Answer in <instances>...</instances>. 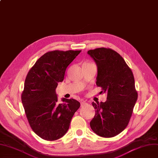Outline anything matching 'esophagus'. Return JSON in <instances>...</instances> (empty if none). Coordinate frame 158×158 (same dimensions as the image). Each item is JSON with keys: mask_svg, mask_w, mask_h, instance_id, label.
I'll use <instances>...</instances> for the list:
<instances>
[{"mask_svg": "<svg viewBox=\"0 0 158 158\" xmlns=\"http://www.w3.org/2000/svg\"><path fill=\"white\" fill-rule=\"evenodd\" d=\"M85 105H88V103H87L85 101H82V102H81V107L84 106H85Z\"/></svg>", "mask_w": 158, "mask_h": 158, "instance_id": "1", "label": "esophagus"}]
</instances>
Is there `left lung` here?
I'll list each match as a JSON object with an SVG mask.
<instances>
[{
    "label": "left lung",
    "mask_w": 158,
    "mask_h": 158,
    "mask_svg": "<svg viewBox=\"0 0 158 158\" xmlns=\"http://www.w3.org/2000/svg\"><path fill=\"white\" fill-rule=\"evenodd\" d=\"M88 54L97 67L96 84L107 93L105 102H92L95 114L90 127L97 135L113 137L127 126L137 100L133 74L123 57L111 49L97 48Z\"/></svg>",
    "instance_id": "8db88e82"
}]
</instances>
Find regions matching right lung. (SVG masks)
<instances>
[{
  "instance_id": "right-lung-1",
  "label": "right lung",
  "mask_w": 158,
  "mask_h": 158,
  "mask_svg": "<svg viewBox=\"0 0 158 158\" xmlns=\"http://www.w3.org/2000/svg\"><path fill=\"white\" fill-rule=\"evenodd\" d=\"M81 50H55L40 57L27 75L21 102L33 131L46 140H56L67 132L80 103L63 98L58 102L56 88L67 67Z\"/></svg>"
}]
</instances>
